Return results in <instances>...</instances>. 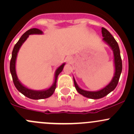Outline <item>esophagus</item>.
<instances>
[{"label": "esophagus", "instance_id": "1", "mask_svg": "<svg viewBox=\"0 0 134 134\" xmlns=\"http://www.w3.org/2000/svg\"><path fill=\"white\" fill-rule=\"evenodd\" d=\"M66 59H67V63H70V64L72 63H73V62H74L73 58H72V57H71V56H69V57H67V58H66Z\"/></svg>", "mask_w": 134, "mask_h": 134}]
</instances>
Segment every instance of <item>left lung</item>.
<instances>
[{
    "instance_id": "obj_1",
    "label": "left lung",
    "mask_w": 134,
    "mask_h": 134,
    "mask_svg": "<svg viewBox=\"0 0 134 134\" xmlns=\"http://www.w3.org/2000/svg\"><path fill=\"white\" fill-rule=\"evenodd\" d=\"M102 37H104L102 40L111 48L113 53V57H114L115 72L111 82H109L107 86H105L104 88L101 89L100 90H98V91H86V90L81 89L78 86L75 78L73 76L74 83H75V86L76 91L80 94L83 95V97H87V98H91V99L101 98L106 96L107 94H108L112 91H113L115 89L116 86H117L120 76H121V72H122V60H121V54H120V49L119 47L118 43L116 41V40H115L114 37L112 36V35L109 33V31L107 30L106 28H102Z\"/></svg>"
}]
</instances>
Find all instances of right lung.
Instances as JSON below:
<instances>
[{"label":"right lung","mask_w":134,"mask_h":134,"mask_svg":"<svg viewBox=\"0 0 134 134\" xmlns=\"http://www.w3.org/2000/svg\"><path fill=\"white\" fill-rule=\"evenodd\" d=\"M43 34V32L41 30H40V29H37V28H32V29H30L28 31H26L21 36L19 40L17 41L15 45L14 46V48H13V51H12V59H11L10 65H9V69H10L11 75H12V78H13V82L17 90L26 97L34 100L44 99V98H48V97L52 95V94L54 92L55 90H56L58 76L59 73L63 71V67L65 65V63H63V64L61 65L56 70L54 75V81L53 84L49 88L43 90H33L25 87L24 85L21 83V82H20L18 77H17L15 69L16 59H17V54H18L19 51L22 44L25 43V41L27 40V38L29 37L30 35Z\"/></svg>","instance_id":"obj_1"}]
</instances>
